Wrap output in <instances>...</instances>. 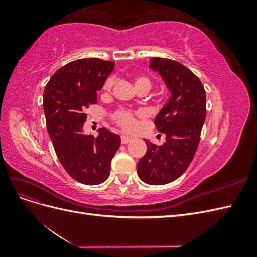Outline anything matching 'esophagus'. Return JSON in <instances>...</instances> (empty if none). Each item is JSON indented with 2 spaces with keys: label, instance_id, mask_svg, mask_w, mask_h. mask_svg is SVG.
<instances>
[{
  "label": "esophagus",
  "instance_id": "1",
  "mask_svg": "<svg viewBox=\"0 0 257 257\" xmlns=\"http://www.w3.org/2000/svg\"><path fill=\"white\" fill-rule=\"evenodd\" d=\"M132 142V137H128V136H126V135H122L121 136V143L123 144V145H126V144H128V143H131Z\"/></svg>",
  "mask_w": 257,
  "mask_h": 257
}]
</instances>
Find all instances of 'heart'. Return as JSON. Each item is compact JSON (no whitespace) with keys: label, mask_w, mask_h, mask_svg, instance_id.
Segmentation results:
<instances>
[{"label":"heart","mask_w":257,"mask_h":257,"mask_svg":"<svg viewBox=\"0 0 257 257\" xmlns=\"http://www.w3.org/2000/svg\"><path fill=\"white\" fill-rule=\"evenodd\" d=\"M113 82H114L113 77H108L106 81L104 82L103 90L109 91L112 88ZM138 85H146V87L150 89L151 83H150V80L148 79L147 77L137 76V77H135V87H138ZM143 113H144L143 111L132 112L128 110H119L113 114V119L123 130L132 131L136 125V115H143Z\"/></svg>","instance_id":"1"}]
</instances>
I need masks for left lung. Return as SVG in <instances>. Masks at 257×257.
I'll return each instance as SVG.
<instances>
[{"label": "left lung", "instance_id": "8db88e82", "mask_svg": "<svg viewBox=\"0 0 257 257\" xmlns=\"http://www.w3.org/2000/svg\"><path fill=\"white\" fill-rule=\"evenodd\" d=\"M149 67L170 91L154 120L166 143L157 146L145 139L148 150L138 162L137 173L148 184L163 185L180 177L195 155L206 119V92L198 77L177 61L152 58Z\"/></svg>", "mask_w": 257, "mask_h": 257}]
</instances>
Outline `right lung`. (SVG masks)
<instances>
[{"mask_svg": "<svg viewBox=\"0 0 257 257\" xmlns=\"http://www.w3.org/2000/svg\"><path fill=\"white\" fill-rule=\"evenodd\" d=\"M114 68V61L79 59L53 74L44 91L47 131L57 157L76 181L96 185L109 177L110 162L121 139L107 128L96 138L83 133L84 113L96 104V92L103 88Z\"/></svg>", "mask_w": 257, "mask_h": 257, "instance_id": "right-lung-1", "label": "right lung"}]
</instances>
